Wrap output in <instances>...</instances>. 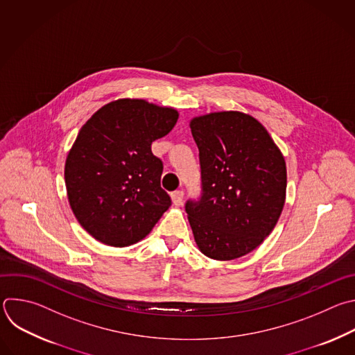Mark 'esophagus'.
<instances>
[{"label":"esophagus","mask_w":355,"mask_h":355,"mask_svg":"<svg viewBox=\"0 0 355 355\" xmlns=\"http://www.w3.org/2000/svg\"><path fill=\"white\" fill-rule=\"evenodd\" d=\"M182 199H184V192L182 191H174L171 193V200L175 206H180L182 203Z\"/></svg>","instance_id":"34e87169"}]
</instances>
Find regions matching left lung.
I'll list each match as a JSON object with an SVG mask.
<instances>
[{
	"instance_id": "obj_1",
	"label": "left lung",
	"mask_w": 355,
	"mask_h": 355,
	"mask_svg": "<svg viewBox=\"0 0 355 355\" xmlns=\"http://www.w3.org/2000/svg\"><path fill=\"white\" fill-rule=\"evenodd\" d=\"M202 193L185 211L200 252L216 261L241 258L275 228L286 200V162L265 127L240 111L196 116Z\"/></svg>"
}]
</instances>
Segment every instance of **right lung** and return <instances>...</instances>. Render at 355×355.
I'll return each instance as SVG.
<instances>
[{
	"label": "right lung",
	"mask_w": 355,
	"mask_h": 355,
	"mask_svg": "<svg viewBox=\"0 0 355 355\" xmlns=\"http://www.w3.org/2000/svg\"><path fill=\"white\" fill-rule=\"evenodd\" d=\"M178 112L141 98L103 105L80 128L65 162L71 209L97 241L128 247L152 231L170 207L160 187L163 162L152 142L166 137Z\"/></svg>",
	"instance_id": "obj_1"
}]
</instances>
